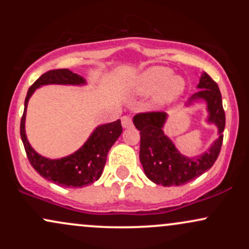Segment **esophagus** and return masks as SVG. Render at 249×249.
Wrapping results in <instances>:
<instances>
[{
  "label": "esophagus",
  "mask_w": 249,
  "mask_h": 249,
  "mask_svg": "<svg viewBox=\"0 0 249 249\" xmlns=\"http://www.w3.org/2000/svg\"><path fill=\"white\" fill-rule=\"evenodd\" d=\"M122 125L124 128H128L132 126V119H131V117L128 116H123L122 117Z\"/></svg>",
  "instance_id": "1"
}]
</instances>
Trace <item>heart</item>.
<instances>
[{
	"mask_svg": "<svg viewBox=\"0 0 249 249\" xmlns=\"http://www.w3.org/2000/svg\"><path fill=\"white\" fill-rule=\"evenodd\" d=\"M137 88L142 93H154V104H170L182 96L186 82L182 77L172 75L165 67H152L142 73L137 81Z\"/></svg>",
	"mask_w": 249,
	"mask_h": 249,
	"instance_id": "1",
	"label": "heart"
}]
</instances>
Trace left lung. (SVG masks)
<instances>
[{
  "label": "left lung",
  "mask_w": 249,
  "mask_h": 249,
  "mask_svg": "<svg viewBox=\"0 0 249 249\" xmlns=\"http://www.w3.org/2000/svg\"><path fill=\"white\" fill-rule=\"evenodd\" d=\"M198 88L200 90L191 97L188 103L204 99L210 112L208 121L214 123L219 131V138L201 156L188 158L177 150L171 139L162 132L167 118L162 111L141 112L133 117L134 126L141 131L139 159L146 177L156 184L162 186L184 185L210 170L218 159L226 123L221 93L218 84L206 72L202 73Z\"/></svg>",
  "instance_id": "1"
}]
</instances>
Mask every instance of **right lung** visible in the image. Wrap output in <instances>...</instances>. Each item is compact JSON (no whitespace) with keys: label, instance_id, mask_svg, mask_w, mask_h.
<instances>
[{"label":"right lung","instance_id":"right-lung-1","mask_svg":"<svg viewBox=\"0 0 249 249\" xmlns=\"http://www.w3.org/2000/svg\"><path fill=\"white\" fill-rule=\"evenodd\" d=\"M85 79L69 69L50 70L43 73L28 90L24 101V112L21 119V138L31 166L43 178L64 187H84L92 184L102 176L111 146L123 132L121 121L101 125L93 131L83 146L71 156L61 159H48L34 151L25 136L24 123L27 105L37 88L47 84H84Z\"/></svg>","mask_w":249,"mask_h":249}]
</instances>
